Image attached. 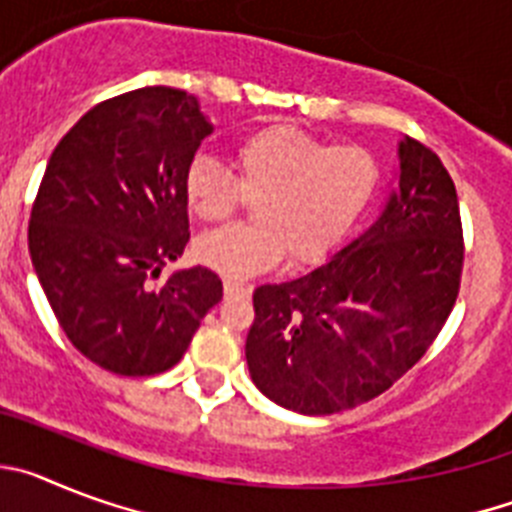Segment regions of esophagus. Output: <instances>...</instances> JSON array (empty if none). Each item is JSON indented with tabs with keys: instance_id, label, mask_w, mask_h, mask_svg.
<instances>
[{
	"instance_id": "1",
	"label": "esophagus",
	"mask_w": 512,
	"mask_h": 512,
	"mask_svg": "<svg viewBox=\"0 0 512 512\" xmlns=\"http://www.w3.org/2000/svg\"><path fill=\"white\" fill-rule=\"evenodd\" d=\"M223 287H225V297H228V300H230V297H248V295H251V287H248V284L230 282V279H228Z\"/></svg>"
}]
</instances>
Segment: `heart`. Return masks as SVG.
Returning a JSON list of instances; mask_svg holds the SVG:
<instances>
[{"instance_id":"obj_1","label":"heart","mask_w":512,"mask_h":512,"mask_svg":"<svg viewBox=\"0 0 512 512\" xmlns=\"http://www.w3.org/2000/svg\"><path fill=\"white\" fill-rule=\"evenodd\" d=\"M233 176L207 156L192 158L182 179L189 215L223 223L251 202L248 225L215 230L194 243L197 261L223 277L318 264L372 202L379 182L374 156L361 146H330L295 125H261L230 148Z\"/></svg>"}]
</instances>
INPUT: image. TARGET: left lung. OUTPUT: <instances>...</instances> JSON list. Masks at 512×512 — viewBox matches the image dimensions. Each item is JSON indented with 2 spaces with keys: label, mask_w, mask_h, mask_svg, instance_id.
<instances>
[{
  "label": "left lung",
  "mask_w": 512,
  "mask_h": 512,
  "mask_svg": "<svg viewBox=\"0 0 512 512\" xmlns=\"http://www.w3.org/2000/svg\"><path fill=\"white\" fill-rule=\"evenodd\" d=\"M461 266L454 182L431 148L405 135L400 182L377 223L305 277L253 292V384L302 415L374 400L436 341L459 295Z\"/></svg>",
  "instance_id": "left-lung-1"
}]
</instances>
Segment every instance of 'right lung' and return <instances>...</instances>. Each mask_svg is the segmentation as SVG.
<instances>
[{
  "instance_id": "obj_1",
  "label": "right lung",
  "mask_w": 512,
  "mask_h": 512,
  "mask_svg": "<svg viewBox=\"0 0 512 512\" xmlns=\"http://www.w3.org/2000/svg\"><path fill=\"white\" fill-rule=\"evenodd\" d=\"M212 125L182 89L104 99L63 135L30 212L27 246L76 351L122 377L161 374L223 300L205 266L166 261L189 241L182 179Z\"/></svg>"
}]
</instances>
